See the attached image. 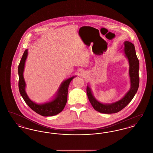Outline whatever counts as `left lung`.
Instances as JSON below:
<instances>
[{"mask_svg": "<svg viewBox=\"0 0 153 153\" xmlns=\"http://www.w3.org/2000/svg\"><path fill=\"white\" fill-rule=\"evenodd\" d=\"M124 46L123 51L124 56L127 58L128 61V74L130 80V88L126 95L117 102L112 103H102L95 98L90 85L88 84L87 86V94L89 102L94 108L100 113L109 114L119 112L128 104L137 92L139 84V62L136 54L135 46L127 41H124Z\"/></svg>", "mask_w": 153, "mask_h": 153, "instance_id": "1", "label": "left lung"}]
</instances>
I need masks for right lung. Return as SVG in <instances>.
Segmentation results:
<instances>
[{
  "instance_id": "1",
  "label": "right lung",
  "mask_w": 153,
  "mask_h": 153,
  "mask_svg": "<svg viewBox=\"0 0 153 153\" xmlns=\"http://www.w3.org/2000/svg\"><path fill=\"white\" fill-rule=\"evenodd\" d=\"M28 55V49H26L23 56L18 66L19 75V90L23 100L28 106L36 113L43 117H51L56 115L61 112L65 106L67 102L68 88L71 81L76 76H72L66 80H64L58 88L56 94L54 97L49 102L42 104H37L30 100L28 95L26 92V82L23 77V72L26 60Z\"/></svg>"
}]
</instances>
